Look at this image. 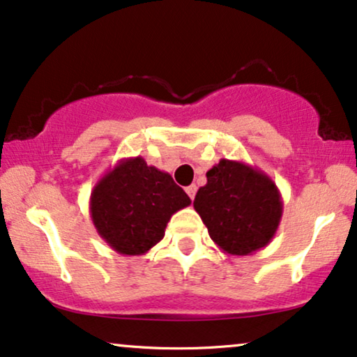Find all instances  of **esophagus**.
Listing matches in <instances>:
<instances>
[{"instance_id":"1","label":"esophagus","mask_w":357,"mask_h":357,"mask_svg":"<svg viewBox=\"0 0 357 357\" xmlns=\"http://www.w3.org/2000/svg\"><path fill=\"white\" fill-rule=\"evenodd\" d=\"M186 192H188V196L191 197V201L194 197H196V192H197V186L196 184H191V186H188L186 188Z\"/></svg>"}]
</instances>
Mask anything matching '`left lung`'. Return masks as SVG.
I'll list each match as a JSON object with an SVG mask.
<instances>
[{"label": "left lung", "instance_id": "obj_1", "mask_svg": "<svg viewBox=\"0 0 357 357\" xmlns=\"http://www.w3.org/2000/svg\"><path fill=\"white\" fill-rule=\"evenodd\" d=\"M282 207L281 192L264 171L227 158L207 171V184L194 199L212 241L231 256L264 248L278 231Z\"/></svg>", "mask_w": 357, "mask_h": 357}]
</instances>
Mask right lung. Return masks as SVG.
<instances>
[{"instance_id": "right-lung-1", "label": "right lung", "mask_w": 357, "mask_h": 357, "mask_svg": "<svg viewBox=\"0 0 357 357\" xmlns=\"http://www.w3.org/2000/svg\"><path fill=\"white\" fill-rule=\"evenodd\" d=\"M191 199L173 178L142 156L122 158L93 188L89 215L119 255L140 256L163 240L169 218Z\"/></svg>"}]
</instances>
